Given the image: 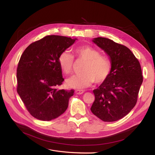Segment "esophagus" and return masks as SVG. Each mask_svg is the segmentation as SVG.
<instances>
[{
	"mask_svg": "<svg viewBox=\"0 0 155 155\" xmlns=\"http://www.w3.org/2000/svg\"><path fill=\"white\" fill-rule=\"evenodd\" d=\"M75 92H76V94H82L84 92V91H83V90H76Z\"/></svg>",
	"mask_w": 155,
	"mask_h": 155,
	"instance_id": "1",
	"label": "esophagus"
}]
</instances>
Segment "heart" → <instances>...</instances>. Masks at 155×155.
I'll return each instance as SVG.
<instances>
[{
	"mask_svg": "<svg viewBox=\"0 0 155 155\" xmlns=\"http://www.w3.org/2000/svg\"><path fill=\"white\" fill-rule=\"evenodd\" d=\"M77 60L85 61L81 68V73L74 75L67 80L68 87L81 89L88 87L92 83H101L109 76L112 69L110 59L101 55L100 51L90 46H80L74 49ZM59 64L65 74L73 72L74 55L68 50H64L59 55Z\"/></svg>",
	"mask_w": 155,
	"mask_h": 155,
	"instance_id": "heart-1",
	"label": "heart"
}]
</instances>
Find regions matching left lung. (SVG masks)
<instances>
[{
  "mask_svg": "<svg viewBox=\"0 0 155 155\" xmlns=\"http://www.w3.org/2000/svg\"><path fill=\"white\" fill-rule=\"evenodd\" d=\"M93 42L109 55L112 69L106 80L93 91L95 100L91 110L102 121H115L124 118L137 104L143 82L141 66L125 46L105 37H97Z\"/></svg>",
  "mask_w": 155,
  "mask_h": 155,
  "instance_id": "obj_1",
  "label": "left lung"
}]
</instances>
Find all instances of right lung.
<instances>
[{
    "label": "right lung",
    "mask_w": 155,
    "mask_h": 155,
    "mask_svg": "<svg viewBox=\"0 0 155 155\" xmlns=\"http://www.w3.org/2000/svg\"><path fill=\"white\" fill-rule=\"evenodd\" d=\"M76 39L47 35L30 44L22 53L17 69V91L29 113L50 121L63 114L74 90H58L62 76L58 58Z\"/></svg>",
    "instance_id": "add662e5"
}]
</instances>
